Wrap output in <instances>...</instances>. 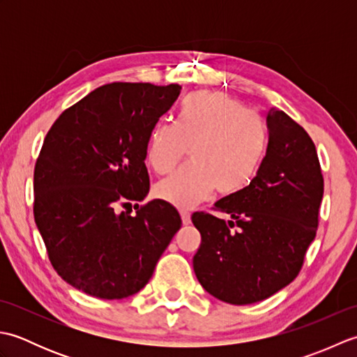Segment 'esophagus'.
<instances>
[{"mask_svg": "<svg viewBox=\"0 0 357 357\" xmlns=\"http://www.w3.org/2000/svg\"><path fill=\"white\" fill-rule=\"evenodd\" d=\"M181 219H183V224H184V225H188V224L192 222L190 213H188V211H181Z\"/></svg>", "mask_w": 357, "mask_h": 357, "instance_id": "1", "label": "esophagus"}]
</instances>
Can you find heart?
<instances>
[{
  "instance_id": "heart-1",
  "label": "heart",
  "mask_w": 357,
  "mask_h": 357,
  "mask_svg": "<svg viewBox=\"0 0 357 357\" xmlns=\"http://www.w3.org/2000/svg\"><path fill=\"white\" fill-rule=\"evenodd\" d=\"M190 151V165L156 184L159 199L188 210L211 192L238 193L259 172L267 135L253 112L222 92L187 96L176 124L158 123L149 135L147 161L156 173L172 172Z\"/></svg>"
}]
</instances>
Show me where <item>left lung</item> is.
Segmentation results:
<instances>
[{
	"mask_svg": "<svg viewBox=\"0 0 357 357\" xmlns=\"http://www.w3.org/2000/svg\"><path fill=\"white\" fill-rule=\"evenodd\" d=\"M268 146L259 172L247 187L215 204L225 222L196 211L201 233L193 256L199 284L233 305L259 302L299 275L317 231L324 176L314 142L285 112L267 113ZM236 225L238 229L231 231Z\"/></svg>",
	"mask_w": 357,
	"mask_h": 357,
	"instance_id": "obj_1",
	"label": "left lung"
}]
</instances>
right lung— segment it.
<instances>
[{
	"label": "right lung",
	"instance_id": "obj_1",
	"mask_svg": "<svg viewBox=\"0 0 357 357\" xmlns=\"http://www.w3.org/2000/svg\"><path fill=\"white\" fill-rule=\"evenodd\" d=\"M179 84L112 82L66 109L43 142L33 173V216L53 268L101 299H123L150 280L181 229L178 210L146 198L151 128Z\"/></svg>",
	"mask_w": 357,
	"mask_h": 357
}]
</instances>
